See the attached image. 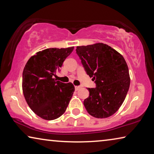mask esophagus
<instances>
[{
  "instance_id": "34e87169",
  "label": "esophagus",
  "mask_w": 154,
  "mask_h": 154,
  "mask_svg": "<svg viewBox=\"0 0 154 154\" xmlns=\"http://www.w3.org/2000/svg\"><path fill=\"white\" fill-rule=\"evenodd\" d=\"M80 88H81L80 86H75V90H76V91L79 90L80 89Z\"/></svg>"
}]
</instances>
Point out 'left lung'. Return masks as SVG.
<instances>
[{
  "instance_id": "1",
  "label": "left lung",
  "mask_w": 154,
  "mask_h": 154,
  "mask_svg": "<svg viewBox=\"0 0 154 154\" xmlns=\"http://www.w3.org/2000/svg\"><path fill=\"white\" fill-rule=\"evenodd\" d=\"M76 53L96 88L83 101L88 113L96 118L111 116L120 107L129 90L128 67L124 57L106 44L78 46Z\"/></svg>"
}]
</instances>
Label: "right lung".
<instances>
[{
	"label": "right lung",
	"mask_w": 154,
	"mask_h": 154,
	"mask_svg": "<svg viewBox=\"0 0 154 154\" xmlns=\"http://www.w3.org/2000/svg\"><path fill=\"white\" fill-rule=\"evenodd\" d=\"M74 47L49 48L38 51L26 64L22 74V90L28 106L34 113L46 120L63 114L75 91L71 83L54 79Z\"/></svg>",
	"instance_id": "obj_1"
}]
</instances>
